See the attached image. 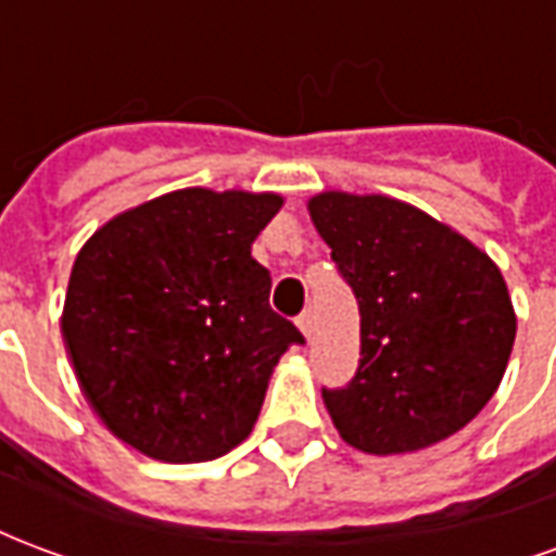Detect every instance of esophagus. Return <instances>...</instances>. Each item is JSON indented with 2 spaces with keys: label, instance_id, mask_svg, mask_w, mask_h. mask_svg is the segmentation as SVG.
<instances>
[{
  "label": "esophagus",
  "instance_id": "34e87169",
  "mask_svg": "<svg viewBox=\"0 0 556 556\" xmlns=\"http://www.w3.org/2000/svg\"><path fill=\"white\" fill-rule=\"evenodd\" d=\"M298 327H301V333L306 339L313 337V330H315V315L313 309H303L301 315H298Z\"/></svg>",
  "mask_w": 556,
  "mask_h": 556
}]
</instances>
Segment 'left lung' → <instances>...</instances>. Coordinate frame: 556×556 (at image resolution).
Returning a JSON list of instances; mask_svg holds the SVG:
<instances>
[{"label":"left lung","instance_id":"obj_1","mask_svg":"<svg viewBox=\"0 0 556 556\" xmlns=\"http://www.w3.org/2000/svg\"><path fill=\"white\" fill-rule=\"evenodd\" d=\"M318 235L361 309V363L321 390L339 434L372 455L414 453L465 429L501 387L515 313L489 255L387 195L321 193Z\"/></svg>","mask_w":556,"mask_h":556}]
</instances>
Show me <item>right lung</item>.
<instances>
[{
  "instance_id": "obj_1",
  "label": "right lung",
  "mask_w": 556,
  "mask_h": 556,
  "mask_svg": "<svg viewBox=\"0 0 556 556\" xmlns=\"http://www.w3.org/2000/svg\"><path fill=\"white\" fill-rule=\"evenodd\" d=\"M279 207L274 193L190 187L118 214L79 250L62 337L115 438L190 465L253 431L274 366L303 345L250 253Z\"/></svg>"
}]
</instances>
